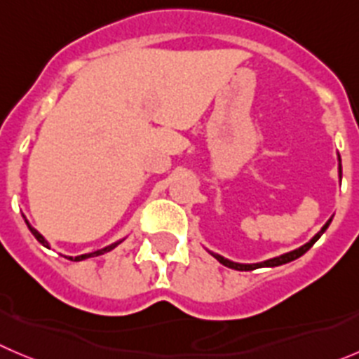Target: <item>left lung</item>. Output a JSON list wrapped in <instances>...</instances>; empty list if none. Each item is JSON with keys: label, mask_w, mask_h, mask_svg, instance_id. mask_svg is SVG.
Wrapping results in <instances>:
<instances>
[{"label": "left lung", "mask_w": 359, "mask_h": 359, "mask_svg": "<svg viewBox=\"0 0 359 359\" xmlns=\"http://www.w3.org/2000/svg\"><path fill=\"white\" fill-rule=\"evenodd\" d=\"M339 162H340V156H339ZM339 176L342 177V165H340V163H339ZM330 224H331V218H330V220L326 222V224L323 225V229H320L319 233H317L316 236H313L312 240L309 241V243H305V245H303V247L296 248V250H292V252H287V254H284V255H278V257L268 259V261H264V262H257V264H240V262H233V261H229V259L222 257V255H218V254H213V252H210V254L213 255V257L217 259V261L220 262V264L227 266V268H231V269H238V271H252V269H257V268H273V266L287 264V262L294 261V259L302 257V255L305 254V252H309L310 248L313 247V243H316V241L319 240L320 236H323V233H324V231H326V229H327V225H330Z\"/></svg>", "instance_id": "1"}]
</instances>
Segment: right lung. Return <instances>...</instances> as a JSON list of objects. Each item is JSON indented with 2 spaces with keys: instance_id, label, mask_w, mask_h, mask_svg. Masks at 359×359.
Instances as JSON below:
<instances>
[{
  "instance_id": "obj_1",
  "label": "right lung",
  "mask_w": 359,
  "mask_h": 359,
  "mask_svg": "<svg viewBox=\"0 0 359 359\" xmlns=\"http://www.w3.org/2000/svg\"><path fill=\"white\" fill-rule=\"evenodd\" d=\"M26 224H28V229H29V231H32V234H33V236H35L36 240H39V243H42L43 247H47V248H49V243H47V240H46V238H43L42 234H40L39 231H36L35 227H32V225H29V222H28V220H26ZM119 243H121V241H116V243L109 245V247L102 248V250L91 252V254H83V255H77V257H68V259H70V261H84V259H88V257H97V255H102V254H105V252H111L112 248H116V247H118Z\"/></svg>"
}]
</instances>
